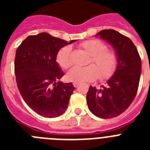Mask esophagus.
I'll return each mask as SVG.
<instances>
[{
  "instance_id": "34e87169",
  "label": "esophagus",
  "mask_w": 150,
  "mask_h": 150,
  "mask_svg": "<svg viewBox=\"0 0 150 150\" xmlns=\"http://www.w3.org/2000/svg\"><path fill=\"white\" fill-rule=\"evenodd\" d=\"M73 85H74V86L75 87V88H77V87L79 86V83H76V82H74V83H73Z\"/></svg>"
}]
</instances>
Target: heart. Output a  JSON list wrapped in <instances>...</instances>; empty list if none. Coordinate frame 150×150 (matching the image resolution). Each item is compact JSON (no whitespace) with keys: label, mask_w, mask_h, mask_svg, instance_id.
Wrapping results in <instances>:
<instances>
[{"label":"heart","mask_w":150,"mask_h":150,"mask_svg":"<svg viewBox=\"0 0 150 150\" xmlns=\"http://www.w3.org/2000/svg\"><path fill=\"white\" fill-rule=\"evenodd\" d=\"M83 48L91 59L86 67H74L67 74V78L76 83H85L93 81L98 79H107L111 77L116 72L119 64V57L114 50L107 49V45L97 39H91L80 43ZM71 48L64 46L59 51L56 56V62L62 68L68 69L71 66Z\"/></svg>","instance_id":"b5f03b06"}]
</instances>
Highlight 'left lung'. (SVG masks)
<instances>
[{"label":"left lung","mask_w":150,"mask_h":150,"mask_svg":"<svg viewBox=\"0 0 150 150\" xmlns=\"http://www.w3.org/2000/svg\"><path fill=\"white\" fill-rule=\"evenodd\" d=\"M110 43L119 57L113 76L105 86L98 89L90 86L86 95L88 109L101 119L120 116L128 108L137 95L141 74V59L132 40L112 29L95 35Z\"/></svg>","instance_id":"obj_1"}]
</instances>
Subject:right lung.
Here are the masks:
<instances>
[{
  "mask_svg": "<svg viewBox=\"0 0 150 150\" xmlns=\"http://www.w3.org/2000/svg\"><path fill=\"white\" fill-rule=\"evenodd\" d=\"M69 43L48 33L30 35L17 48L15 74L17 87L26 104L43 117L55 118L65 112L75 88L59 81L64 73L56 62L61 48Z\"/></svg>",
  "mask_w": 150,
  "mask_h": 150,
  "instance_id": "1",
  "label": "right lung"
}]
</instances>
